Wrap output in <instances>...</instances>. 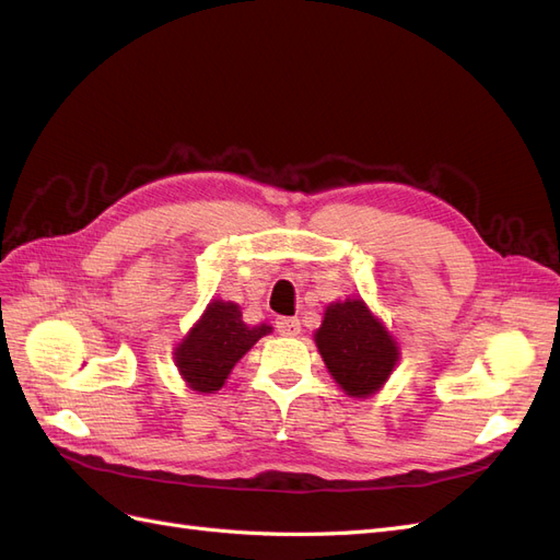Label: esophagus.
<instances>
[{
  "mask_svg": "<svg viewBox=\"0 0 560 560\" xmlns=\"http://www.w3.org/2000/svg\"><path fill=\"white\" fill-rule=\"evenodd\" d=\"M276 329L280 336H299L301 334V322L296 317H278Z\"/></svg>",
  "mask_w": 560,
  "mask_h": 560,
  "instance_id": "esophagus-1",
  "label": "esophagus"
}]
</instances>
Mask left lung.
Returning <instances> with one entry per match:
<instances>
[{"instance_id":"8db88e82","label":"left lung","mask_w":560,"mask_h":560,"mask_svg":"<svg viewBox=\"0 0 560 560\" xmlns=\"http://www.w3.org/2000/svg\"><path fill=\"white\" fill-rule=\"evenodd\" d=\"M329 374L350 397L374 395L397 364V346L362 299L331 303L315 334Z\"/></svg>"}]
</instances>
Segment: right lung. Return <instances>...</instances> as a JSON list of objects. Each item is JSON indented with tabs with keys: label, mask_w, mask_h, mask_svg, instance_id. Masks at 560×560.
<instances>
[{
	"label": "right lung",
	"mask_w": 560,
	"mask_h": 560,
	"mask_svg": "<svg viewBox=\"0 0 560 560\" xmlns=\"http://www.w3.org/2000/svg\"><path fill=\"white\" fill-rule=\"evenodd\" d=\"M266 334H270L268 325L247 327L235 303L212 301L175 350L179 374L198 393H214L224 385L235 362Z\"/></svg>",
	"instance_id": "right-lung-1"
}]
</instances>
